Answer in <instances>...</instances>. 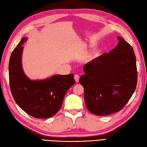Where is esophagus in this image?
Listing matches in <instances>:
<instances>
[{"instance_id": "obj_1", "label": "esophagus", "mask_w": 147, "mask_h": 147, "mask_svg": "<svg viewBox=\"0 0 147 147\" xmlns=\"http://www.w3.org/2000/svg\"><path fill=\"white\" fill-rule=\"evenodd\" d=\"M79 78H80L79 75L75 74L74 75V79L75 80V82H79Z\"/></svg>"}]
</instances>
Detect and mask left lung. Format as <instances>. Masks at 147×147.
<instances>
[{"instance_id": "1", "label": "left lung", "mask_w": 147, "mask_h": 147, "mask_svg": "<svg viewBox=\"0 0 147 147\" xmlns=\"http://www.w3.org/2000/svg\"><path fill=\"white\" fill-rule=\"evenodd\" d=\"M109 53L84 65L79 82L84 102L92 114L103 116L121 110L134 92L137 83L136 58L129 43L120 37Z\"/></svg>"}]
</instances>
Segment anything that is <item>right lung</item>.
Instances as JSON below:
<instances>
[{
	"label": "right lung",
	"instance_id": "1",
	"mask_svg": "<svg viewBox=\"0 0 147 147\" xmlns=\"http://www.w3.org/2000/svg\"><path fill=\"white\" fill-rule=\"evenodd\" d=\"M23 38L11 53L10 58L9 83L16 103L30 116L47 118L60 110L66 92L75 84L74 74L56 75L43 80H30L24 75L21 65Z\"/></svg>",
	"mask_w": 147,
	"mask_h": 147
}]
</instances>
